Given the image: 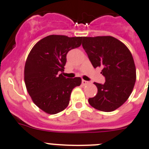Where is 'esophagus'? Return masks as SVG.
Returning a JSON list of instances; mask_svg holds the SVG:
<instances>
[{"label":"esophagus","mask_w":149,"mask_h":149,"mask_svg":"<svg viewBox=\"0 0 149 149\" xmlns=\"http://www.w3.org/2000/svg\"><path fill=\"white\" fill-rule=\"evenodd\" d=\"M81 83H82V85H86V84H88L89 82L87 81H85V80H82V81H81Z\"/></svg>","instance_id":"esophagus-1"}]
</instances>
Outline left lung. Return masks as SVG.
I'll list each match as a JSON object with an SVG mask.
<instances>
[{
    "label": "left lung",
    "instance_id": "left-lung-1",
    "mask_svg": "<svg viewBox=\"0 0 149 149\" xmlns=\"http://www.w3.org/2000/svg\"><path fill=\"white\" fill-rule=\"evenodd\" d=\"M82 46L92 65L102 68L103 84L94 82L98 93L88 99L93 107L112 112L123 105L131 95L136 81L132 55L122 42L111 36L83 37Z\"/></svg>",
    "mask_w": 149,
    "mask_h": 149
}]
</instances>
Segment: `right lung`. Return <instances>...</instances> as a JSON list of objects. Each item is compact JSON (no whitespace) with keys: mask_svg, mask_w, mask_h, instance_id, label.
Segmentation results:
<instances>
[{"mask_svg":"<svg viewBox=\"0 0 149 149\" xmlns=\"http://www.w3.org/2000/svg\"><path fill=\"white\" fill-rule=\"evenodd\" d=\"M82 37L49 35L31 50L24 68L26 89L33 102L51 115L63 111L71 92L81 83L80 77L67 79L63 72L68 51L81 45Z\"/></svg>","mask_w":149,"mask_h":149,"instance_id":"right-lung-1","label":"right lung"}]
</instances>
